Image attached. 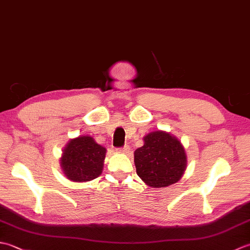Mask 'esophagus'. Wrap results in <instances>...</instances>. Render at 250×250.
<instances>
[{
    "label": "esophagus",
    "instance_id": "obj_1",
    "mask_svg": "<svg viewBox=\"0 0 250 250\" xmlns=\"http://www.w3.org/2000/svg\"><path fill=\"white\" fill-rule=\"evenodd\" d=\"M129 151H130V146H128V145H125V146H124V147L119 148V152H122V153H128Z\"/></svg>",
    "mask_w": 250,
    "mask_h": 250
}]
</instances>
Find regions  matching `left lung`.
<instances>
[{"label": "left lung", "mask_w": 250, "mask_h": 250, "mask_svg": "<svg viewBox=\"0 0 250 250\" xmlns=\"http://www.w3.org/2000/svg\"><path fill=\"white\" fill-rule=\"evenodd\" d=\"M136 173L152 188L171 186L182 178L187 156L176 137L164 131L144 136V145L134 151Z\"/></svg>", "instance_id": "8db88e82"}]
</instances>
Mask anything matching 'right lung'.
<instances>
[{
    "mask_svg": "<svg viewBox=\"0 0 250 250\" xmlns=\"http://www.w3.org/2000/svg\"><path fill=\"white\" fill-rule=\"evenodd\" d=\"M106 149L89 135L78 136L67 143L61 157V167L65 176L76 183L99 177L103 169Z\"/></svg>",
    "mask_w": 250,
    "mask_h": 250,
    "instance_id": "1",
    "label": "right lung"
}]
</instances>
